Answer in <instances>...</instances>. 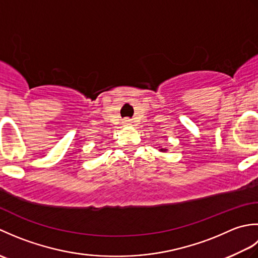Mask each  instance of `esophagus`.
Here are the masks:
<instances>
[{
	"label": "esophagus",
	"instance_id": "esophagus-1",
	"mask_svg": "<svg viewBox=\"0 0 258 258\" xmlns=\"http://www.w3.org/2000/svg\"><path fill=\"white\" fill-rule=\"evenodd\" d=\"M123 123H124L126 126H131V125H132V119H130V118H125Z\"/></svg>",
	"mask_w": 258,
	"mask_h": 258
}]
</instances>
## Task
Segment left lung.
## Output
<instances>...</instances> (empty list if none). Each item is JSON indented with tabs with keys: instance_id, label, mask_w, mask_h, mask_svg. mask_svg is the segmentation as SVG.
Masks as SVG:
<instances>
[{
	"instance_id": "1",
	"label": "left lung",
	"mask_w": 258,
	"mask_h": 258,
	"mask_svg": "<svg viewBox=\"0 0 258 258\" xmlns=\"http://www.w3.org/2000/svg\"><path fill=\"white\" fill-rule=\"evenodd\" d=\"M160 152H163V153H166V152H167V149H160Z\"/></svg>"
}]
</instances>
